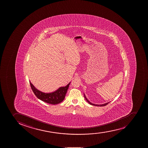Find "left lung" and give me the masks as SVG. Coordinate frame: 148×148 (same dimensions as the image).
Returning a JSON list of instances; mask_svg holds the SVG:
<instances>
[{"label": "left lung", "instance_id": "8db88e82", "mask_svg": "<svg viewBox=\"0 0 148 148\" xmlns=\"http://www.w3.org/2000/svg\"><path fill=\"white\" fill-rule=\"evenodd\" d=\"M84 98H85V99L86 100V101L88 102L90 104H91V105H94V106H100V107H102V106H106L107 105H108V104L110 102L107 103H105V104H102V105H95V104H92V103L90 102H89V100H88V99H87V98L86 97H85V95H84Z\"/></svg>", "mask_w": 148, "mask_h": 148}]
</instances>
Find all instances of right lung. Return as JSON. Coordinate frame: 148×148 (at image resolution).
<instances>
[{
    "instance_id": "right-lung-1",
    "label": "right lung",
    "mask_w": 148,
    "mask_h": 148,
    "mask_svg": "<svg viewBox=\"0 0 148 148\" xmlns=\"http://www.w3.org/2000/svg\"><path fill=\"white\" fill-rule=\"evenodd\" d=\"M29 82L33 92L38 99L52 105L59 104L64 100L70 83H69L66 86L60 87L54 92L44 93L37 89L30 82Z\"/></svg>"
}]
</instances>
